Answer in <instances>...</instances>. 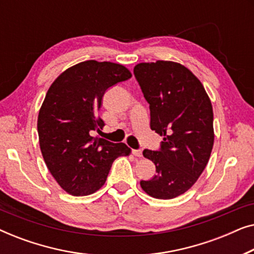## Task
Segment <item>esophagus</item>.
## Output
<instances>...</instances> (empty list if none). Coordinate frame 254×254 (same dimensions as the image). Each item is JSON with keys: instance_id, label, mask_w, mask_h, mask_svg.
I'll return each instance as SVG.
<instances>
[{"instance_id": "34e87169", "label": "esophagus", "mask_w": 254, "mask_h": 254, "mask_svg": "<svg viewBox=\"0 0 254 254\" xmlns=\"http://www.w3.org/2000/svg\"><path fill=\"white\" fill-rule=\"evenodd\" d=\"M133 155L136 157H142V151L141 150H133Z\"/></svg>"}]
</instances>
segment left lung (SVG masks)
<instances>
[{"label":"left lung","instance_id":"1","mask_svg":"<svg viewBox=\"0 0 254 254\" xmlns=\"http://www.w3.org/2000/svg\"><path fill=\"white\" fill-rule=\"evenodd\" d=\"M134 75L150 105V128L163 136L161 150L143 151L157 175L140 185L155 199H173L195 184L209 161L213 106L200 79L178 62H142Z\"/></svg>","mask_w":254,"mask_h":254}]
</instances>
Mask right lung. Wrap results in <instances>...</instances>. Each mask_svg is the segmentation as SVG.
<instances>
[{"label": "right lung", "mask_w": 254, "mask_h": 254, "mask_svg": "<svg viewBox=\"0 0 254 254\" xmlns=\"http://www.w3.org/2000/svg\"><path fill=\"white\" fill-rule=\"evenodd\" d=\"M130 77L123 64L89 60L65 69L48 89L38 116L40 150L51 175L71 195L95 193L114 159L130 154L125 143L93 137L104 127L98 117L104 93Z\"/></svg>", "instance_id": "obj_1"}]
</instances>
